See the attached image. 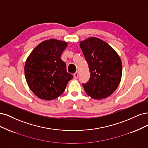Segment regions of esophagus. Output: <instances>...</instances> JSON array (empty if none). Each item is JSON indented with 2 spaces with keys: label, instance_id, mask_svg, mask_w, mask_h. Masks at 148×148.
Wrapping results in <instances>:
<instances>
[{
  "label": "esophagus",
  "instance_id": "34e87169",
  "mask_svg": "<svg viewBox=\"0 0 148 148\" xmlns=\"http://www.w3.org/2000/svg\"><path fill=\"white\" fill-rule=\"evenodd\" d=\"M78 75H79V74H78V72L77 71V72L75 73L74 74V77L75 79H77V78L78 77Z\"/></svg>",
  "mask_w": 148,
  "mask_h": 148
}]
</instances>
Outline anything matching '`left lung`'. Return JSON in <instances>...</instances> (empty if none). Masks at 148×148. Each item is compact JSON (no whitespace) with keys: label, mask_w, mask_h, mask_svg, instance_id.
<instances>
[{"label":"left lung","mask_w":148,"mask_h":148,"mask_svg":"<svg viewBox=\"0 0 148 148\" xmlns=\"http://www.w3.org/2000/svg\"><path fill=\"white\" fill-rule=\"evenodd\" d=\"M80 47L90 73L88 82L82 84L85 92L95 99L109 97L121 80V58L111 46L97 37H91L81 41Z\"/></svg>","instance_id":"8db88e82"}]
</instances>
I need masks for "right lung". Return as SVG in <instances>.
Wrapping results in <instances>:
<instances>
[{"label": "right lung", "mask_w": 148, "mask_h": 148, "mask_svg": "<svg viewBox=\"0 0 148 148\" xmlns=\"http://www.w3.org/2000/svg\"><path fill=\"white\" fill-rule=\"evenodd\" d=\"M68 45L66 42L57 39L45 40L36 47L26 59V80L31 91L39 98L52 100L58 98L73 78L61 59Z\"/></svg>", "instance_id": "add662e5"}]
</instances>
